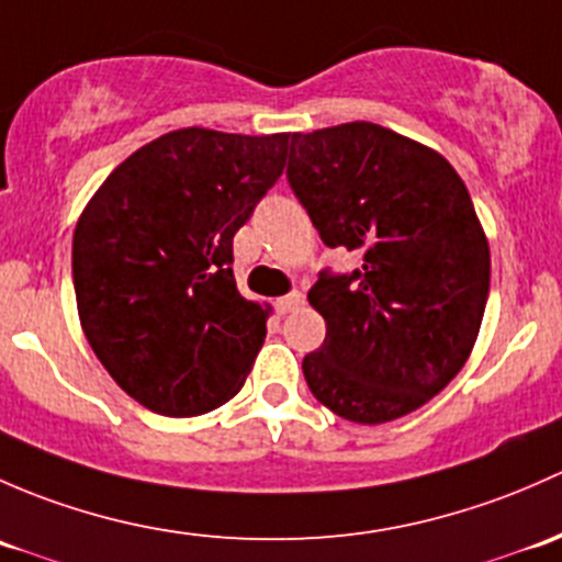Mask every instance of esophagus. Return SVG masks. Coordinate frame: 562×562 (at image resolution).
<instances>
[{
  "mask_svg": "<svg viewBox=\"0 0 562 562\" xmlns=\"http://www.w3.org/2000/svg\"><path fill=\"white\" fill-rule=\"evenodd\" d=\"M300 305H303V294L300 292L283 294V297L276 300V311H279V314H289V311L300 308Z\"/></svg>",
  "mask_w": 562,
  "mask_h": 562,
  "instance_id": "1",
  "label": "esophagus"
}]
</instances>
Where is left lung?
<instances>
[{"instance_id":"8db88e82","label":"left lung","mask_w":562,"mask_h":562,"mask_svg":"<svg viewBox=\"0 0 562 562\" xmlns=\"http://www.w3.org/2000/svg\"><path fill=\"white\" fill-rule=\"evenodd\" d=\"M286 176L322 240L362 254L360 270L311 286L327 335L305 355V381L357 425L401 419L479 338L490 243L471 194L441 154L370 121L294 132Z\"/></svg>"}]
</instances>
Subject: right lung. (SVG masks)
Masks as SVG:
<instances>
[{"mask_svg": "<svg viewBox=\"0 0 562 562\" xmlns=\"http://www.w3.org/2000/svg\"><path fill=\"white\" fill-rule=\"evenodd\" d=\"M292 135L167 132L105 178L72 235L80 327L140 406L196 416L240 392L270 305L238 292L233 238L281 178Z\"/></svg>", "mask_w": 562, "mask_h": 562, "instance_id": "1", "label": "right lung"}]
</instances>
